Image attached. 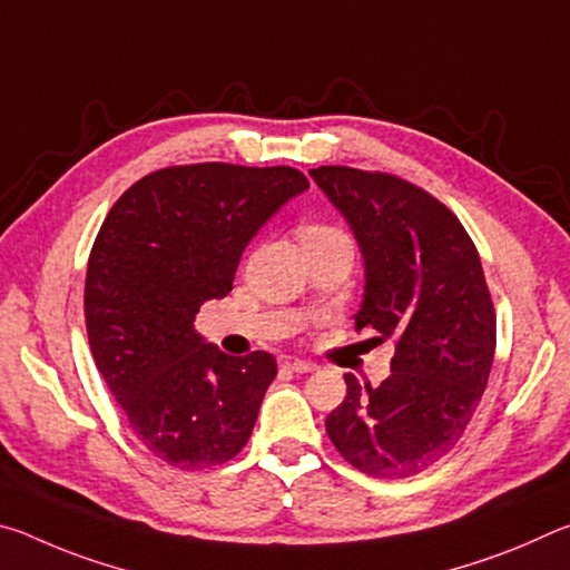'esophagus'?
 <instances>
[{
	"label": "esophagus",
	"mask_w": 570,
	"mask_h": 570,
	"mask_svg": "<svg viewBox=\"0 0 570 570\" xmlns=\"http://www.w3.org/2000/svg\"><path fill=\"white\" fill-rule=\"evenodd\" d=\"M282 366H284V370H288V372H298V374H304V372H312V370H314V364H312V362L298 360V356H284V360H282Z\"/></svg>",
	"instance_id": "obj_1"
}]
</instances>
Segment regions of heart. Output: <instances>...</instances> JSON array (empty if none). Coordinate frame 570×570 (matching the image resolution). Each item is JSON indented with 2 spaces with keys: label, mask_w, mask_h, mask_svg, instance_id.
Listing matches in <instances>:
<instances>
[{
  "label": "heart",
  "mask_w": 570,
  "mask_h": 570,
  "mask_svg": "<svg viewBox=\"0 0 570 570\" xmlns=\"http://www.w3.org/2000/svg\"><path fill=\"white\" fill-rule=\"evenodd\" d=\"M344 234L340 228L326 226V224H304L298 228V238L302 244H312V240H330V238H342Z\"/></svg>",
  "instance_id": "b5f03b06"
}]
</instances>
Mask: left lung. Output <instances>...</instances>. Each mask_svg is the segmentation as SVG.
Returning a JSON list of instances; mask_svg holds the SVG:
<instances>
[{
    "instance_id": "1",
    "label": "left lung",
    "mask_w": 570,
    "mask_h": 570,
    "mask_svg": "<svg viewBox=\"0 0 570 570\" xmlns=\"http://www.w3.org/2000/svg\"><path fill=\"white\" fill-rule=\"evenodd\" d=\"M308 176L362 248L356 330L394 342L380 387L344 374L346 397L326 435L366 475H417L458 445L493 366L495 308L478 248L458 216L410 180L346 166Z\"/></svg>"
}]
</instances>
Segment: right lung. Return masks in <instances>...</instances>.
Here are the masks:
<instances>
[{"label": "right lung", "mask_w": 570, "mask_h": 570, "mask_svg": "<svg viewBox=\"0 0 570 570\" xmlns=\"http://www.w3.org/2000/svg\"><path fill=\"white\" fill-rule=\"evenodd\" d=\"M306 188L288 166H173L132 183L102 220L85 278L90 350L132 435L170 468L224 465L250 438L276 360L220 352L193 320L234 288L248 240Z\"/></svg>", "instance_id": "1"}]
</instances>
